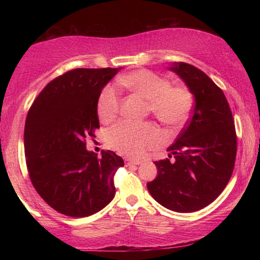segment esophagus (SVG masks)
Returning a JSON list of instances; mask_svg holds the SVG:
<instances>
[{"label": "esophagus", "mask_w": 260, "mask_h": 260, "mask_svg": "<svg viewBox=\"0 0 260 260\" xmlns=\"http://www.w3.org/2000/svg\"><path fill=\"white\" fill-rule=\"evenodd\" d=\"M141 160H135V159H125V164L128 166V165H140L141 164Z\"/></svg>", "instance_id": "1"}]
</instances>
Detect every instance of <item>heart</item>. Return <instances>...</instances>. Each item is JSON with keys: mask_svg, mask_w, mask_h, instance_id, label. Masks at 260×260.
Masks as SVG:
<instances>
[{"mask_svg": "<svg viewBox=\"0 0 260 260\" xmlns=\"http://www.w3.org/2000/svg\"><path fill=\"white\" fill-rule=\"evenodd\" d=\"M118 85L148 101L151 113L161 124L172 128L182 126L192 108V95L187 88L170 86L165 78L147 70H138L118 79ZM120 99L116 88L107 86L98 101V114L102 121H110L119 111ZM160 132L151 122L124 120L108 132L110 147L122 155L140 157L147 149L158 146Z\"/></svg>", "mask_w": 260, "mask_h": 260, "instance_id": "1", "label": "heart"}]
</instances>
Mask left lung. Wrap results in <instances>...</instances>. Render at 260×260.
Segmentation results:
<instances>
[{"mask_svg": "<svg viewBox=\"0 0 260 260\" xmlns=\"http://www.w3.org/2000/svg\"><path fill=\"white\" fill-rule=\"evenodd\" d=\"M169 69L186 83L195 107L167 149L169 158L155 161L157 178L147 187L164 208L195 212L212 203L232 177L237 149L234 119L225 94L203 71L182 61Z\"/></svg>", "mask_w": 260, "mask_h": 260, "instance_id": "left-lung-1", "label": "left lung"}]
</instances>
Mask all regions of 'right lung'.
<instances>
[{
  "label": "right lung",
  "mask_w": 260,
  "mask_h": 260,
  "mask_svg": "<svg viewBox=\"0 0 260 260\" xmlns=\"http://www.w3.org/2000/svg\"><path fill=\"white\" fill-rule=\"evenodd\" d=\"M119 69H76L55 78L29 108L26 166L35 190L61 214L88 217L113 200V175L124 166L113 151L99 158L86 139L100 128L98 101Z\"/></svg>",
  "instance_id": "right-lung-1"
}]
</instances>
